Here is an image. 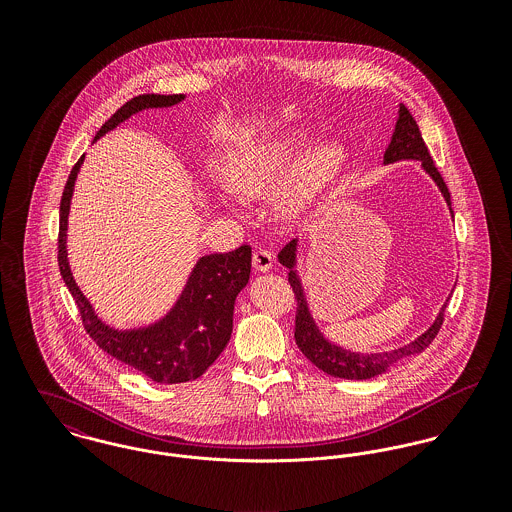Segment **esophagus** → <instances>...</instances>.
I'll return each mask as SVG.
<instances>
[{
    "mask_svg": "<svg viewBox=\"0 0 512 512\" xmlns=\"http://www.w3.org/2000/svg\"><path fill=\"white\" fill-rule=\"evenodd\" d=\"M252 266L256 272H270L274 266V256L268 250H256L252 256Z\"/></svg>",
    "mask_w": 512,
    "mask_h": 512,
    "instance_id": "34e87169",
    "label": "esophagus"
}]
</instances>
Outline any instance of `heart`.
Wrapping results in <instances>:
<instances>
[{
  "label": "heart",
  "instance_id": "heart-1",
  "mask_svg": "<svg viewBox=\"0 0 512 512\" xmlns=\"http://www.w3.org/2000/svg\"><path fill=\"white\" fill-rule=\"evenodd\" d=\"M311 142L303 130L260 138L232 147L222 161L224 185L209 183L220 207L240 213V199H262L274 193L272 205L286 220L307 215L341 179L347 149L333 140Z\"/></svg>",
  "mask_w": 512,
  "mask_h": 512
}]
</instances>
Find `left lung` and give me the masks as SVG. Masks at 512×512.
<instances>
[{"mask_svg":"<svg viewBox=\"0 0 512 512\" xmlns=\"http://www.w3.org/2000/svg\"><path fill=\"white\" fill-rule=\"evenodd\" d=\"M406 159H416L422 163V169L432 177V181L438 185L439 193L443 195L449 213L453 217L451 211V199H449V191L439 175L434 159L428 151V147L422 140L420 128L416 124V120L412 118L410 110L400 104L398 108V120L394 126V134L392 140L384 151V165L396 163V161H406ZM297 252H299V238H293L290 244H286L282 248V252L278 254V260L284 268L290 270L288 280L292 284L295 299H297V315H295V343L299 347V351L317 366L319 370L335 376V378H347V380H368L374 376H380L384 372L390 370V366L396 365L402 359L414 357L418 353H422L438 335L439 327L443 323V309L447 307V301L441 305L434 323L422 333L418 335L414 341L398 347V349H390V351H382V353H361V351H351L345 349L341 345H337L335 341H331L319 327V323L315 321L311 307H309V299L303 288L299 270H297ZM449 299V297H447Z\"/></svg>","mask_w":512,"mask_h":512,"instance_id":"8db88e82","label":"left lung"}]
</instances>
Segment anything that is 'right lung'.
<instances>
[{
	"mask_svg": "<svg viewBox=\"0 0 512 512\" xmlns=\"http://www.w3.org/2000/svg\"><path fill=\"white\" fill-rule=\"evenodd\" d=\"M185 98V94H140L126 102L98 130L94 142L144 110L171 108ZM82 161L84 155L76 161L61 199L59 268L65 286L78 305L88 335L110 357L132 366L153 382L179 384L199 378L219 359L230 341L234 303L250 280V246H240L226 254L201 256L191 268L189 278L173 305L155 321L136 327L110 325L98 315L90 299L76 284L69 262V215L74 183Z\"/></svg>",
	"mask_w": 512,
	"mask_h": 512,
	"instance_id": "add662e5",
	"label": "right lung"
}]
</instances>
